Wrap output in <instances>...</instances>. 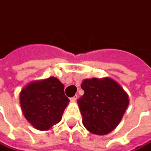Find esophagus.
Masks as SVG:
<instances>
[{"label":"esophagus","mask_w":151,"mask_h":151,"mask_svg":"<svg viewBox=\"0 0 151 151\" xmlns=\"http://www.w3.org/2000/svg\"><path fill=\"white\" fill-rule=\"evenodd\" d=\"M77 99H78V96L75 95L74 96H73V97H71V98H70V101H71L72 102H76V100H77Z\"/></svg>","instance_id":"34e87169"}]
</instances>
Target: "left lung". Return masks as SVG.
<instances>
[{
  "mask_svg": "<svg viewBox=\"0 0 151 151\" xmlns=\"http://www.w3.org/2000/svg\"><path fill=\"white\" fill-rule=\"evenodd\" d=\"M78 100L83 125L96 135H106L120 124L129 104L128 95L110 78L84 79Z\"/></svg>",
  "mask_w": 151,
  "mask_h": 151,
  "instance_id": "obj_1",
  "label": "left lung"
}]
</instances>
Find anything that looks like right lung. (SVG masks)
<instances>
[{"label": "right lung", "mask_w": 151, "mask_h": 151, "mask_svg": "<svg viewBox=\"0 0 151 151\" xmlns=\"http://www.w3.org/2000/svg\"><path fill=\"white\" fill-rule=\"evenodd\" d=\"M19 101L25 119L40 131L59 123L70 102L64 93V84L54 77L27 84L19 94Z\"/></svg>", "instance_id": "1"}]
</instances>
